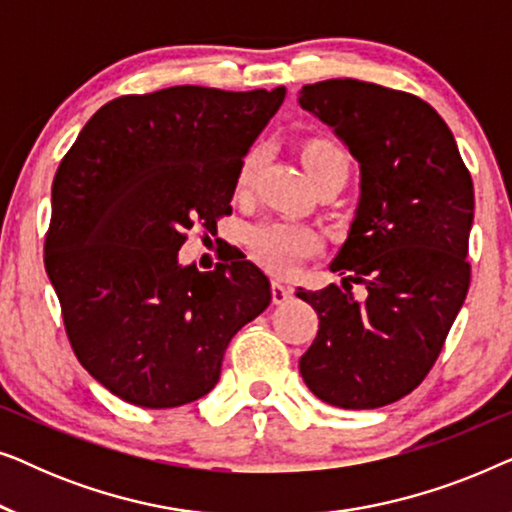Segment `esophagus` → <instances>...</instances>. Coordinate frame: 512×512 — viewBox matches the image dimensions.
<instances>
[{"instance_id":"esophagus-1","label":"esophagus","mask_w":512,"mask_h":512,"mask_svg":"<svg viewBox=\"0 0 512 512\" xmlns=\"http://www.w3.org/2000/svg\"><path fill=\"white\" fill-rule=\"evenodd\" d=\"M270 291H272V303H275V305H284V303H289L291 296H293V289H291V286H284L282 282H272Z\"/></svg>"}]
</instances>
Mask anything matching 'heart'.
<instances>
[{
  "label": "heart",
  "mask_w": 512,
  "mask_h": 512,
  "mask_svg": "<svg viewBox=\"0 0 512 512\" xmlns=\"http://www.w3.org/2000/svg\"><path fill=\"white\" fill-rule=\"evenodd\" d=\"M261 158V149H251L247 156H244L240 172H237V186L244 188L249 184L258 163H261ZM333 163L349 167L345 151L331 142H312L303 151V165L307 174ZM247 240L258 261H261L270 272H277V275H289V272L296 270L305 258L317 254L321 247L319 235L314 233L312 228L298 226V223L289 221L256 223V226L249 230Z\"/></svg>",
  "instance_id": "heart-1"
}]
</instances>
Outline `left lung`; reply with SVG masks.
<instances>
[{
    "mask_svg": "<svg viewBox=\"0 0 512 512\" xmlns=\"http://www.w3.org/2000/svg\"><path fill=\"white\" fill-rule=\"evenodd\" d=\"M298 102L361 170L354 221L331 263L342 289L296 293L319 314L300 375L335 408H382L419 387L464 305L473 181L447 123L415 95L328 79L303 86ZM352 283L367 289L363 301Z\"/></svg>",
    "mask_w": 512,
    "mask_h": 512,
    "instance_id": "obj_1",
    "label": "left lung"
}]
</instances>
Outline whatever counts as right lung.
I'll return each instance as SVG.
<instances>
[{
    "mask_svg": "<svg viewBox=\"0 0 512 512\" xmlns=\"http://www.w3.org/2000/svg\"><path fill=\"white\" fill-rule=\"evenodd\" d=\"M286 88L174 86L104 104L53 179L46 272L67 338L102 387L139 408L209 394L228 342L270 305L268 277L228 258L179 263L186 230L233 212L242 158Z\"/></svg>",
    "mask_w": 512,
    "mask_h": 512,
    "instance_id": "add662e5",
    "label": "right lung"
}]
</instances>
